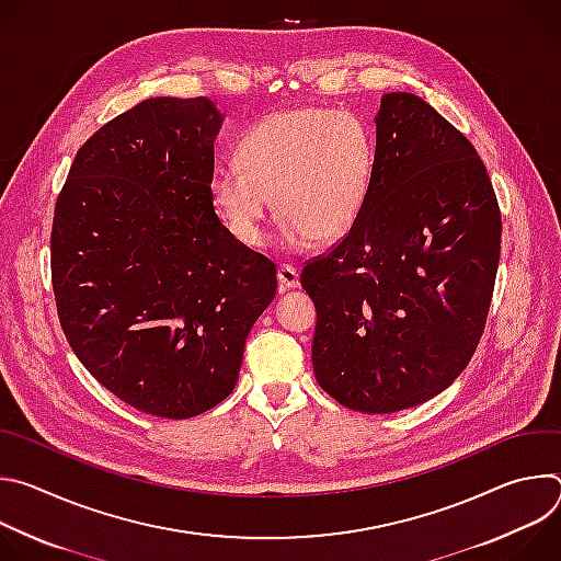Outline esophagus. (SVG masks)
<instances>
[{"label":"esophagus","mask_w":561,"mask_h":561,"mask_svg":"<svg viewBox=\"0 0 561 561\" xmlns=\"http://www.w3.org/2000/svg\"><path fill=\"white\" fill-rule=\"evenodd\" d=\"M277 282H279V288H282V290L297 288V286H299V273H297V268L290 266V264H282L279 271H277Z\"/></svg>","instance_id":"1"}]
</instances>
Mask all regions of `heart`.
Returning <instances> with one entry per match:
<instances>
[{
	"mask_svg": "<svg viewBox=\"0 0 561 561\" xmlns=\"http://www.w3.org/2000/svg\"><path fill=\"white\" fill-rule=\"evenodd\" d=\"M375 148L351 111L301 106L266 115L237 146V159L215 167L210 197L244 247H260L273 195L288 251L335 242L362 215L373 182Z\"/></svg>",
	"mask_w": 561,
	"mask_h": 561,
	"instance_id": "b5f03b06",
	"label": "heart"
}]
</instances>
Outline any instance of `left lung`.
I'll list each match as a JSON object with an SVG mask.
<instances>
[{
    "mask_svg": "<svg viewBox=\"0 0 561 561\" xmlns=\"http://www.w3.org/2000/svg\"><path fill=\"white\" fill-rule=\"evenodd\" d=\"M373 182L353 228L301 268L314 377L359 413L424 404L484 333L502 213L474 146L413 93L381 100Z\"/></svg>",
    "mask_w": 561,
    "mask_h": 561,
    "instance_id": "1",
    "label": "left lung"
}]
</instances>
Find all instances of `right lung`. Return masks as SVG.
Listing matches in <instances>:
<instances>
[{
    "label": "right lung",
    "mask_w": 561,
    "mask_h": 561,
    "mask_svg": "<svg viewBox=\"0 0 561 561\" xmlns=\"http://www.w3.org/2000/svg\"><path fill=\"white\" fill-rule=\"evenodd\" d=\"M221 115L150 98L77 150L57 197L50 275L77 359L164 420L215 409L277 290L275 264L219 221L210 175Z\"/></svg>",
    "instance_id": "1"
}]
</instances>
